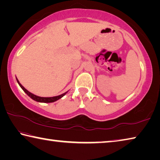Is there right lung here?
<instances>
[{"instance_id":"1","label":"right lung","mask_w":160,"mask_h":160,"mask_svg":"<svg viewBox=\"0 0 160 160\" xmlns=\"http://www.w3.org/2000/svg\"><path fill=\"white\" fill-rule=\"evenodd\" d=\"M16 80H17V82H18L19 85H20L21 87V88L22 89L23 91L25 92L28 94V95L30 97V98H32L33 100H34V101L36 102H44V103H51V102H54L56 101H57V100H58L59 99H61V97H63L65 94H66L67 93L65 92L63 94H61V95H58V96H56V97H39V96H37L35 95V94H32L31 92H29L28 90H27L26 89L24 88V87L21 85V84L20 83V82H19V80H18V78H16Z\"/></svg>"}]
</instances>
